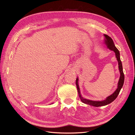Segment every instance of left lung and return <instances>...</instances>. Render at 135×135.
Listing matches in <instances>:
<instances>
[{"mask_svg": "<svg viewBox=\"0 0 135 135\" xmlns=\"http://www.w3.org/2000/svg\"><path fill=\"white\" fill-rule=\"evenodd\" d=\"M104 36L105 37V43L107 44V46L109 49H110V50L113 51L115 53L116 57L118 61V65H119V71L120 73V76L119 81H118V88L116 89V91L114 92L112 95H110L109 97H108L107 99H106V100H105L104 101H95L87 100L85 99H84L83 97H81V96L80 95V93L79 85H78V78H77L76 79V87H77V89H78V92L79 96L80 97L81 101L84 104H88L89 105H92V106H93V107H101V106H105V105H107L110 103H112V102L117 97L118 95H119L120 89L123 85L124 80V73L123 71V67H122V62H121V60L120 59L119 51H118L117 47L115 46V45H114L113 39L108 35L104 34Z\"/></svg>", "mask_w": 135, "mask_h": 135, "instance_id": "8db88e82", "label": "left lung"}]
</instances>
